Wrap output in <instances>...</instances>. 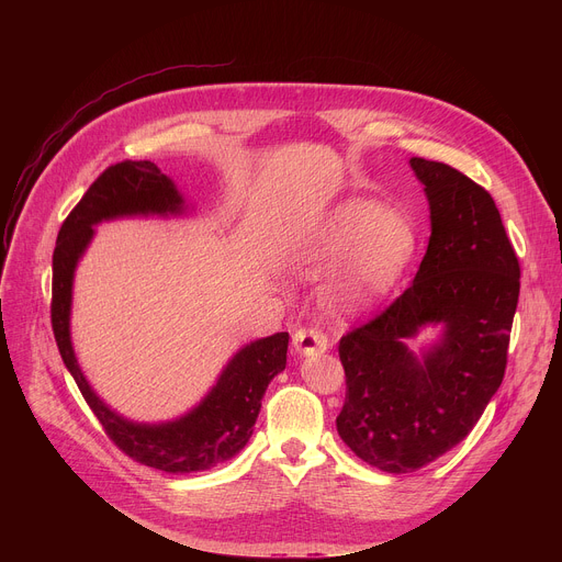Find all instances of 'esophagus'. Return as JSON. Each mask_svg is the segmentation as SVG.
Listing matches in <instances>:
<instances>
[{"instance_id":"obj_1","label":"esophagus","mask_w":562,"mask_h":562,"mask_svg":"<svg viewBox=\"0 0 562 562\" xmlns=\"http://www.w3.org/2000/svg\"><path fill=\"white\" fill-rule=\"evenodd\" d=\"M293 349L300 356H315L325 353L329 349V338L319 327H300L293 334Z\"/></svg>"}]
</instances>
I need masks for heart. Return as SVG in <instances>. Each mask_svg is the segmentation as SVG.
<instances>
[{"mask_svg":"<svg viewBox=\"0 0 562 562\" xmlns=\"http://www.w3.org/2000/svg\"><path fill=\"white\" fill-rule=\"evenodd\" d=\"M414 251L416 233L403 213L380 209L371 200H351L327 222L308 265L319 269L345 260V300L367 302L395 282Z\"/></svg>","mask_w":562,"mask_h":562,"instance_id":"obj_1","label":"heart"}]
</instances>
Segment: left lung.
Segmentation results:
<instances>
[{
    "mask_svg": "<svg viewBox=\"0 0 562 562\" xmlns=\"http://www.w3.org/2000/svg\"><path fill=\"white\" fill-rule=\"evenodd\" d=\"M431 206L414 284L340 338L347 395L336 427L364 462L416 471L469 436L498 391L520 293V265L487 189L458 169L412 157ZM442 322L423 363L402 345Z\"/></svg>",
    "mask_w": 562,
    "mask_h": 562,
    "instance_id": "8db88e82",
    "label": "left lung"
}]
</instances>
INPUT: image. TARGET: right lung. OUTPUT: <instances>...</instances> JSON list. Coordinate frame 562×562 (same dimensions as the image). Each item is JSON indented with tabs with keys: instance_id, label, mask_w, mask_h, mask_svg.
<instances>
[{
	"instance_id": "1",
	"label": "right lung",
	"mask_w": 562,
	"mask_h": 562,
	"mask_svg": "<svg viewBox=\"0 0 562 562\" xmlns=\"http://www.w3.org/2000/svg\"><path fill=\"white\" fill-rule=\"evenodd\" d=\"M180 209L182 198L173 182L153 162L124 159L100 173L75 204L59 228L53 251L50 323L66 369L109 440L135 462L167 473L211 469L247 445L262 407V395L269 382L284 369L289 347L286 331L251 342L228 362L204 403L169 425L148 427L128 423L113 414L93 393L77 367L68 336L72 271L93 235V224L117 215L178 213Z\"/></svg>"
}]
</instances>
